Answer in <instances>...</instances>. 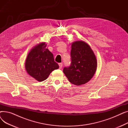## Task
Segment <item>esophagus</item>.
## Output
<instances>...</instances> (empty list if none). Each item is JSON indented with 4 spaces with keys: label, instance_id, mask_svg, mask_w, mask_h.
I'll list each match as a JSON object with an SVG mask.
<instances>
[{
    "label": "esophagus",
    "instance_id": "obj_1",
    "mask_svg": "<svg viewBox=\"0 0 128 128\" xmlns=\"http://www.w3.org/2000/svg\"><path fill=\"white\" fill-rule=\"evenodd\" d=\"M58 65H59V68H62L63 64L61 63H58Z\"/></svg>",
    "mask_w": 128,
    "mask_h": 128
}]
</instances>
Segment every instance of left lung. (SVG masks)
<instances>
[{
  "label": "left lung",
  "mask_w": 128,
  "mask_h": 128,
  "mask_svg": "<svg viewBox=\"0 0 128 128\" xmlns=\"http://www.w3.org/2000/svg\"><path fill=\"white\" fill-rule=\"evenodd\" d=\"M71 63L65 67L63 72L70 82L76 85L89 82L96 70L97 60L90 46L84 41H76L72 44Z\"/></svg>",
  "instance_id": "obj_1"
}]
</instances>
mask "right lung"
Segmentation results:
<instances>
[{"label":"right lung","mask_w":128,"mask_h":128,"mask_svg":"<svg viewBox=\"0 0 128 128\" xmlns=\"http://www.w3.org/2000/svg\"><path fill=\"white\" fill-rule=\"evenodd\" d=\"M42 42L34 47L25 60V70L28 74L38 82L46 79L50 73L59 68L54 60L53 54Z\"/></svg>","instance_id":"add662e5"}]
</instances>
